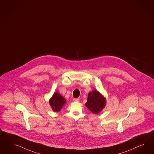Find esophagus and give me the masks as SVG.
<instances>
[{
  "label": "esophagus",
  "instance_id": "obj_1",
  "mask_svg": "<svg viewBox=\"0 0 154 154\" xmlns=\"http://www.w3.org/2000/svg\"><path fill=\"white\" fill-rule=\"evenodd\" d=\"M73 101L74 102H79V98H74L73 99Z\"/></svg>",
  "mask_w": 154,
  "mask_h": 154
}]
</instances>
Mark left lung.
Here are the masks:
<instances>
[{
  "label": "left lung",
  "mask_w": 154,
  "mask_h": 154,
  "mask_svg": "<svg viewBox=\"0 0 154 154\" xmlns=\"http://www.w3.org/2000/svg\"><path fill=\"white\" fill-rule=\"evenodd\" d=\"M85 106L91 112L98 114L106 106V99L98 90H93L88 94Z\"/></svg>",
  "instance_id": "8db88e82"
}]
</instances>
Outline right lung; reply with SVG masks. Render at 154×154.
Instances as JSON below:
<instances>
[{
    "label": "right lung",
    "mask_w": 154,
    "mask_h": 154,
    "mask_svg": "<svg viewBox=\"0 0 154 154\" xmlns=\"http://www.w3.org/2000/svg\"><path fill=\"white\" fill-rule=\"evenodd\" d=\"M49 103L54 111L59 112L66 103V100L60 94L55 92L49 100Z\"/></svg>",
    "instance_id": "1"
}]
</instances>
